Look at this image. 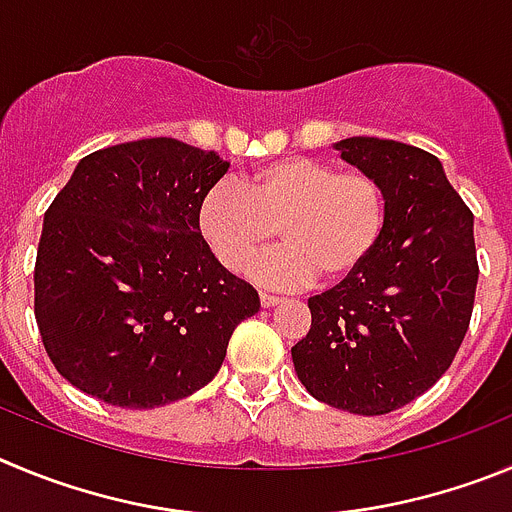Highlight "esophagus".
<instances>
[{
  "label": "esophagus",
  "instance_id": "esophagus-1",
  "mask_svg": "<svg viewBox=\"0 0 512 512\" xmlns=\"http://www.w3.org/2000/svg\"><path fill=\"white\" fill-rule=\"evenodd\" d=\"M283 301V298H278V296H273V293H260V303L265 308H270V306H278V303Z\"/></svg>",
  "mask_w": 512,
  "mask_h": 512
}]
</instances>
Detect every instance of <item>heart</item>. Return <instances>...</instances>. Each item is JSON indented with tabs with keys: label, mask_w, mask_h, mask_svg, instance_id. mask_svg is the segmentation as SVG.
Here are the masks:
<instances>
[{
	"label": "heart",
	"mask_w": 512,
	"mask_h": 512,
	"mask_svg": "<svg viewBox=\"0 0 512 512\" xmlns=\"http://www.w3.org/2000/svg\"><path fill=\"white\" fill-rule=\"evenodd\" d=\"M385 227V193L365 170H336L313 158L257 165L242 183H219L199 204V232L214 257L265 285H306L316 275L342 280L375 250Z\"/></svg>",
	"instance_id": "b5f03b06"
}]
</instances>
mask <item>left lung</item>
Instances as JSON below:
<instances>
[{
  "instance_id": "8db88e82",
  "label": "left lung",
  "mask_w": 512,
  "mask_h": 512,
  "mask_svg": "<svg viewBox=\"0 0 512 512\" xmlns=\"http://www.w3.org/2000/svg\"><path fill=\"white\" fill-rule=\"evenodd\" d=\"M334 150L382 186L385 227L354 273L308 301L311 329L290 354L313 398L382 416L426 393L459 352L480 275L474 216L421 147L347 137Z\"/></svg>"
}]
</instances>
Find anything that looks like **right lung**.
I'll use <instances>...</instances> for the list:
<instances>
[{
  "mask_svg": "<svg viewBox=\"0 0 512 512\" xmlns=\"http://www.w3.org/2000/svg\"><path fill=\"white\" fill-rule=\"evenodd\" d=\"M229 170L173 137L78 160L45 211L35 319L55 370L119 408H158L201 390L239 321L260 311L199 232V204Z\"/></svg>",
  "mask_w": 512,
  "mask_h": 512,
  "instance_id": "right-lung-1",
  "label": "right lung"
}]
</instances>
